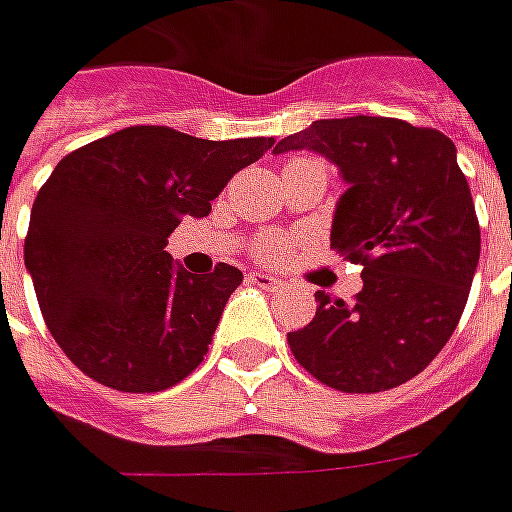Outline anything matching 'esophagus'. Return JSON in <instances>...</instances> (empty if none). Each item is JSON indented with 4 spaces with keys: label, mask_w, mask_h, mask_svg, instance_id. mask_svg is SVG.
Instances as JSON below:
<instances>
[{
    "label": "esophagus",
    "mask_w": 512,
    "mask_h": 512,
    "mask_svg": "<svg viewBox=\"0 0 512 512\" xmlns=\"http://www.w3.org/2000/svg\"><path fill=\"white\" fill-rule=\"evenodd\" d=\"M248 280H251L253 286L264 288V291H283L286 288V283L280 278H275V275H270V272H261V270H253L251 275H248Z\"/></svg>",
    "instance_id": "1"
}]
</instances>
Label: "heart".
Listing matches in <instances>:
<instances>
[{
	"mask_svg": "<svg viewBox=\"0 0 512 512\" xmlns=\"http://www.w3.org/2000/svg\"><path fill=\"white\" fill-rule=\"evenodd\" d=\"M286 253V240H280V237H264L259 242V256L264 259H280Z\"/></svg>",
	"mask_w": 512,
	"mask_h": 512,
	"instance_id": "obj_1",
	"label": "heart"
}]
</instances>
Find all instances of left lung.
<instances>
[{
    "label": "left lung",
    "instance_id": "1",
    "mask_svg": "<svg viewBox=\"0 0 512 512\" xmlns=\"http://www.w3.org/2000/svg\"><path fill=\"white\" fill-rule=\"evenodd\" d=\"M313 151L348 188L332 248L364 264L353 302L315 291V318L288 332L294 359L345 394L416 378L459 324L480 259V226L456 145L399 118H324L275 145Z\"/></svg>",
    "mask_w": 512,
    "mask_h": 512
}]
</instances>
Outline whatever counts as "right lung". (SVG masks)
<instances>
[{"label": "right lung", "mask_w": 512, "mask_h": 512, "mask_svg": "<svg viewBox=\"0 0 512 512\" xmlns=\"http://www.w3.org/2000/svg\"><path fill=\"white\" fill-rule=\"evenodd\" d=\"M272 145L129 126L56 164L34 199L23 261L53 340L78 370L132 394L197 370L242 272L175 267L167 237L186 215L205 218L234 172Z\"/></svg>", "instance_id": "1"}]
</instances>
